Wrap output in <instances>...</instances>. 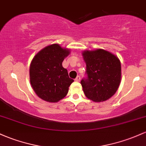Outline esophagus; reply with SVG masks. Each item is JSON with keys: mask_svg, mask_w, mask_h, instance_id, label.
Listing matches in <instances>:
<instances>
[{"mask_svg": "<svg viewBox=\"0 0 146 146\" xmlns=\"http://www.w3.org/2000/svg\"><path fill=\"white\" fill-rule=\"evenodd\" d=\"M80 79H81L80 76H77V78H76V79H75V80L77 81V82H79V81H80Z\"/></svg>", "mask_w": 146, "mask_h": 146, "instance_id": "34e87169", "label": "esophagus"}]
</instances>
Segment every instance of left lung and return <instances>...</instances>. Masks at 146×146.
<instances>
[{"label": "left lung", "instance_id": "left-lung-1", "mask_svg": "<svg viewBox=\"0 0 146 146\" xmlns=\"http://www.w3.org/2000/svg\"><path fill=\"white\" fill-rule=\"evenodd\" d=\"M85 77L80 82L86 97L94 102H102L117 91L121 78V66L116 56L102 49L84 51Z\"/></svg>", "mask_w": 146, "mask_h": 146}]
</instances>
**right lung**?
<instances>
[{
    "label": "right lung",
    "mask_w": 146,
    "mask_h": 146,
    "mask_svg": "<svg viewBox=\"0 0 146 146\" xmlns=\"http://www.w3.org/2000/svg\"><path fill=\"white\" fill-rule=\"evenodd\" d=\"M69 50L58 44L47 46L33 58L30 67V83L35 92L47 102H56L68 94L73 80L69 78L62 62Z\"/></svg>",
    "instance_id": "right-lung-1"
}]
</instances>
